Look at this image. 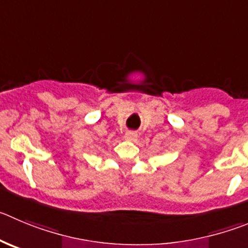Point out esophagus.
<instances>
[{
	"label": "esophagus",
	"instance_id": "esophagus-1",
	"mask_svg": "<svg viewBox=\"0 0 248 248\" xmlns=\"http://www.w3.org/2000/svg\"><path fill=\"white\" fill-rule=\"evenodd\" d=\"M138 136L136 135L135 132H127L126 135H124V140H128V142H135L137 140Z\"/></svg>",
	"mask_w": 248,
	"mask_h": 248
}]
</instances>
